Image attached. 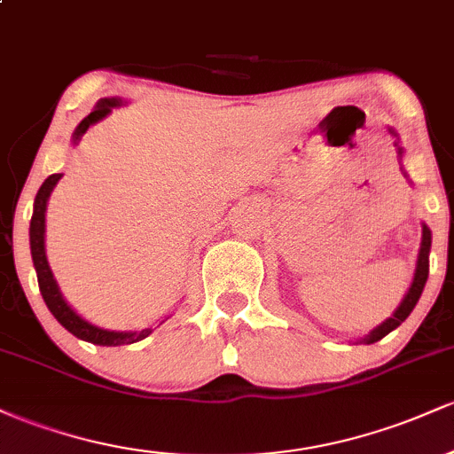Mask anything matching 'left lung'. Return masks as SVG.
I'll list each match as a JSON object with an SVG mask.
<instances>
[{"label":"left lung","instance_id":"left-lung-1","mask_svg":"<svg viewBox=\"0 0 454 454\" xmlns=\"http://www.w3.org/2000/svg\"><path fill=\"white\" fill-rule=\"evenodd\" d=\"M401 153V149H399ZM429 249H431V231L427 226H423V243H420V254H419V264H416V273H414V281H411L408 294H405V299L401 301V305L397 307V311H395L393 317H388L384 325H380L378 328H373L372 333H369L367 337H364V343H376L382 340V337H387L390 331H395L401 322L405 320L411 314V309H414L416 303H419L420 294H423V288L427 284V278H429Z\"/></svg>","mask_w":454,"mask_h":454}]
</instances>
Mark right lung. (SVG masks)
<instances>
[{
  "mask_svg": "<svg viewBox=\"0 0 454 454\" xmlns=\"http://www.w3.org/2000/svg\"><path fill=\"white\" fill-rule=\"evenodd\" d=\"M117 104L119 100H114V98H111V100L104 98V100L98 102L96 111L87 114V117L78 123L74 140L81 138L91 123L100 121L102 117H106V114L111 113V108L117 106ZM59 179L61 175H51L43 184V187L38 190V194H35V202H34V215H31V226H29L31 258H34L35 273H38L40 293H43L46 307H49L51 314L57 317V322H59L66 331H70L72 335L82 341L96 343V346H123V343H134V341L145 340V337L151 333V328H145V331L140 333H114V331H104V328L90 325V322L82 320V317L66 303L64 296L59 293V288H57V281L53 279V273H51L49 262H46V254H44V211H46V200H49L51 192H53V187Z\"/></svg>",
  "mask_w": 454,
  "mask_h": 454,
  "instance_id": "obj_1",
  "label": "right lung"
}]
</instances>
